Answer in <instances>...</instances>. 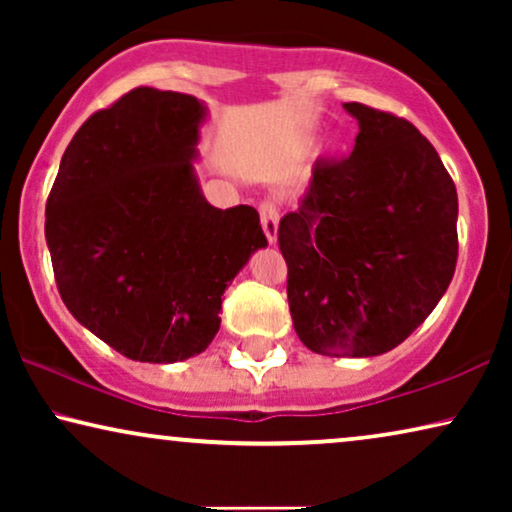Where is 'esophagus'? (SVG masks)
<instances>
[{
    "mask_svg": "<svg viewBox=\"0 0 512 512\" xmlns=\"http://www.w3.org/2000/svg\"><path fill=\"white\" fill-rule=\"evenodd\" d=\"M258 214H261L263 233L270 244L277 242V223H279V207L272 200L258 202Z\"/></svg>",
    "mask_w": 512,
    "mask_h": 512,
    "instance_id": "obj_1",
    "label": "esophagus"
}]
</instances>
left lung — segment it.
Listing matches in <instances>:
<instances>
[{"label":"left lung","instance_id":"1","mask_svg":"<svg viewBox=\"0 0 512 512\" xmlns=\"http://www.w3.org/2000/svg\"><path fill=\"white\" fill-rule=\"evenodd\" d=\"M354 151L317 160L279 221L286 296L300 342L324 356H377L408 338L452 282L457 188L410 121L361 102Z\"/></svg>","mask_w":512,"mask_h":512}]
</instances>
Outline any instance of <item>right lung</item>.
Returning <instances> with one entry per match:
<instances>
[{"label":"right lung","mask_w":512,"mask_h":512,"mask_svg":"<svg viewBox=\"0 0 512 512\" xmlns=\"http://www.w3.org/2000/svg\"><path fill=\"white\" fill-rule=\"evenodd\" d=\"M205 107L135 88L76 130L46 200V244L62 303L132 361L205 352L221 296L268 244L249 205L216 209L193 163Z\"/></svg>","instance_id":"1"}]
</instances>
